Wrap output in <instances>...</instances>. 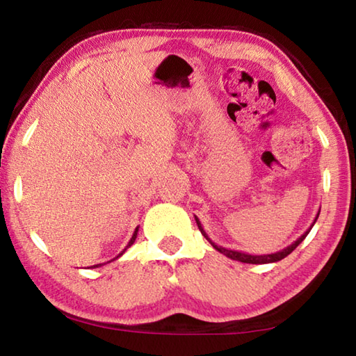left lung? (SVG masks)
Wrapping results in <instances>:
<instances>
[{
	"mask_svg": "<svg viewBox=\"0 0 356 356\" xmlns=\"http://www.w3.org/2000/svg\"><path fill=\"white\" fill-rule=\"evenodd\" d=\"M318 213H321V210H318ZM318 213H317V216H316V220L312 221L311 227L308 229V231H306V232L303 234V236L298 237L297 240H295L293 243H291L289 246H286L284 250L276 251V252H272V254H248V252H243V251H234V250L222 248V246H218V245L213 243L212 240L209 238V236L206 234V231H204V227L201 226V221L197 220V216H195V220H196V225H197V227H200V231H201L202 236L209 240L210 245H212L216 251H220L221 254H225L226 257L232 259V261H238V262H245V264H272V262H278V261H281V259H284L286 256L291 254V252H292L295 248H297V246H298L301 242H303V240L306 238V236H308L309 231L312 229V226H314V222L317 221V218H318Z\"/></svg>",
	"mask_w": 356,
	"mask_h": 356,
	"instance_id": "left-lung-1",
	"label": "left lung"
}]
</instances>
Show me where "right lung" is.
I'll use <instances>...</instances> for the list:
<instances>
[{"instance_id": "1", "label": "right lung", "mask_w": 356, "mask_h": 356, "mask_svg": "<svg viewBox=\"0 0 356 356\" xmlns=\"http://www.w3.org/2000/svg\"><path fill=\"white\" fill-rule=\"evenodd\" d=\"M136 236H138V227L135 229L134 236H131V238H130V242L127 243V246H125V248H124L122 251H120V252H119V254H118L116 257H114V259H118V257H120V256H122V254H124V252H125V251H127V248H130V246H131V245H134V242H135V238H136ZM114 259H111V261H114ZM111 261H110V262H111ZM100 265H104V264H97V265H92V267H91V268H95V267H100Z\"/></svg>"}]
</instances>
